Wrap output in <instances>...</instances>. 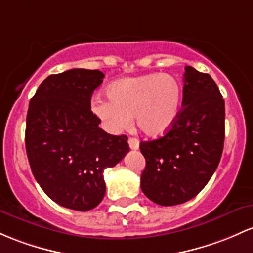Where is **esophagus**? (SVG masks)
Masks as SVG:
<instances>
[{
    "label": "esophagus",
    "instance_id": "1",
    "mask_svg": "<svg viewBox=\"0 0 253 253\" xmlns=\"http://www.w3.org/2000/svg\"><path fill=\"white\" fill-rule=\"evenodd\" d=\"M128 145L132 150H138L139 149V140H138L137 138H129Z\"/></svg>",
    "mask_w": 253,
    "mask_h": 253
}]
</instances>
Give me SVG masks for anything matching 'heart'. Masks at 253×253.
<instances>
[{
  "label": "heart",
  "mask_w": 253,
  "mask_h": 253,
  "mask_svg": "<svg viewBox=\"0 0 253 253\" xmlns=\"http://www.w3.org/2000/svg\"><path fill=\"white\" fill-rule=\"evenodd\" d=\"M109 101L97 97L91 103L93 115L112 134H120L132 124L149 137L170 129L179 115L182 92L175 78L161 74L124 78L108 86Z\"/></svg>",
  "instance_id": "heart-1"
}]
</instances>
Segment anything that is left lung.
<instances>
[{"label": "left lung", "mask_w": 253, "mask_h": 253, "mask_svg": "<svg viewBox=\"0 0 253 253\" xmlns=\"http://www.w3.org/2000/svg\"><path fill=\"white\" fill-rule=\"evenodd\" d=\"M224 143V101L213 79L186 66L182 108L163 137L141 141L145 157L140 187L154 203L190 201L209 182Z\"/></svg>", "instance_id": "1"}]
</instances>
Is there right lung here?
I'll use <instances>...</instances> for the list:
<instances>
[{"label":"right lung","instance_id":"right-lung-1","mask_svg":"<svg viewBox=\"0 0 253 253\" xmlns=\"http://www.w3.org/2000/svg\"><path fill=\"white\" fill-rule=\"evenodd\" d=\"M98 69L74 68L51 74L30 101L27 158L35 179L61 207L87 211L105 193L103 171L129 151L126 135L99 128L91 96L103 82Z\"/></svg>","mask_w":253,"mask_h":253}]
</instances>
